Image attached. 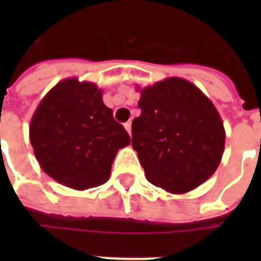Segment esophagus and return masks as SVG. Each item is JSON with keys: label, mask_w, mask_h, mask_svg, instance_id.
<instances>
[{"label": "esophagus", "mask_w": 261, "mask_h": 261, "mask_svg": "<svg viewBox=\"0 0 261 261\" xmlns=\"http://www.w3.org/2000/svg\"><path fill=\"white\" fill-rule=\"evenodd\" d=\"M124 128H126L128 134H131V122H130V120L124 123Z\"/></svg>", "instance_id": "esophagus-1"}]
</instances>
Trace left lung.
<instances>
[{"label": "left lung", "mask_w": 261, "mask_h": 261, "mask_svg": "<svg viewBox=\"0 0 261 261\" xmlns=\"http://www.w3.org/2000/svg\"><path fill=\"white\" fill-rule=\"evenodd\" d=\"M133 120V149L147 181L186 194L213 176L222 160L225 128L211 100L190 81L168 77L143 89Z\"/></svg>", "instance_id": "8db88e82"}]
</instances>
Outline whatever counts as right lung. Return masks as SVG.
<instances>
[{
	"instance_id": "obj_1",
	"label": "right lung",
	"mask_w": 261,
	"mask_h": 261,
	"mask_svg": "<svg viewBox=\"0 0 261 261\" xmlns=\"http://www.w3.org/2000/svg\"><path fill=\"white\" fill-rule=\"evenodd\" d=\"M30 141L50 177L84 191L110 178L115 155L130 145V135L114 119L96 84L65 79L35 110Z\"/></svg>"
}]
</instances>
